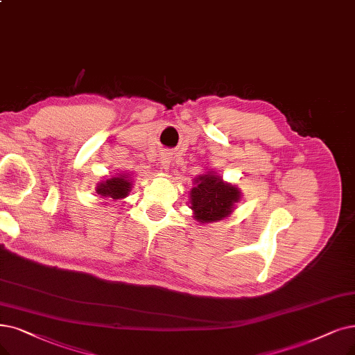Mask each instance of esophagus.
Wrapping results in <instances>:
<instances>
[{"mask_svg":"<svg viewBox=\"0 0 355 355\" xmlns=\"http://www.w3.org/2000/svg\"><path fill=\"white\" fill-rule=\"evenodd\" d=\"M170 163H172V157H170L168 153H164V154L162 155V159H160V166H162V168H164L166 172H167L168 167H170Z\"/></svg>","mask_w":355,"mask_h":355,"instance_id":"esophagus-1","label":"esophagus"}]
</instances>
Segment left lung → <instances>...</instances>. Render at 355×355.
Listing matches in <instances>:
<instances>
[{
  "label": "left lung",
  "mask_w": 355,
  "mask_h": 355,
  "mask_svg": "<svg viewBox=\"0 0 355 355\" xmlns=\"http://www.w3.org/2000/svg\"><path fill=\"white\" fill-rule=\"evenodd\" d=\"M240 198L242 191L209 170L193 179V188L189 192V208L198 223H216L232 214Z\"/></svg>",
  "instance_id": "8db88e82"
}]
</instances>
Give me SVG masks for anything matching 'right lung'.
Wrapping results in <instances>:
<instances>
[{
    "label": "right lung",
    "instance_id": "1",
    "mask_svg": "<svg viewBox=\"0 0 355 355\" xmlns=\"http://www.w3.org/2000/svg\"><path fill=\"white\" fill-rule=\"evenodd\" d=\"M134 185L132 175L130 173H115L110 178L98 182L96 185V193L102 198H112V201L123 200L130 195Z\"/></svg>",
    "mask_w": 355,
    "mask_h": 355
}]
</instances>
